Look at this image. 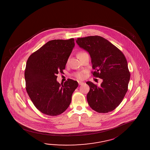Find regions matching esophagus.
Listing matches in <instances>:
<instances>
[{"label":"esophagus","instance_id":"obj_1","mask_svg":"<svg viewBox=\"0 0 150 150\" xmlns=\"http://www.w3.org/2000/svg\"><path fill=\"white\" fill-rule=\"evenodd\" d=\"M84 84V82H79V85H82V84Z\"/></svg>","mask_w":150,"mask_h":150}]
</instances>
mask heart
<instances>
[{"mask_svg":"<svg viewBox=\"0 0 150 150\" xmlns=\"http://www.w3.org/2000/svg\"><path fill=\"white\" fill-rule=\"evenodd\" d=\"M85 52H79L77 54V57L78 58H79V57L81 56L84 54H85ZM74 76L76 77L77 79H85L86 76V71H78L74 74Z\"/></svg>","mask_w":150,"mask_h":150,"instance_id":"obj_1","label":"heart"}]
</instances>
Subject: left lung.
I'll use <instances>...</instances> for the list:
<instances>
[{
  "label": "left lung",
  "mask_w": 150,
  "mask_h": 150,
  "mask_svg": "<svg viewBox=\"0 0 150 150\" xmlns=\"http://www.w3.org/2000/svg\"><path fill=\"white\" fill-rule=\"evenodd\" d=\"M79 47L90 55L92 74L103 80L101 86L92 82L86 83L90 86L87 94L88 103L99 113L113 111L122 102L128 90L130 73L124 54L108 40L100 36L77 38Z\"/></svg>",
  "instance_id": "1"
}]
</instances>
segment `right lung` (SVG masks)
I'll use <instances>...</instances> for the list:
<instances>
[{"mask_svg": "<svg viewBox=\"0 0 150 150\" xmlns=\"http://www.w3.org/2000/svg\"><path fill=\"white\" fill-rule=\"evenodd\" d=\"M75 46L74 39L48 41L28 57L24 73L26 90L35 107L42 113L56 116L63 113L71 104L78 83L67 79L57 81L62 73Z\"/></svg>", "mask_w": 150, "mask_h": 150, "instance_id": "obj_1", "label": "right lung"}]
</instances>
